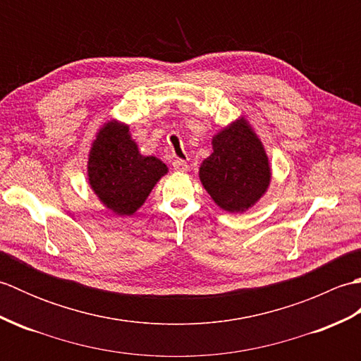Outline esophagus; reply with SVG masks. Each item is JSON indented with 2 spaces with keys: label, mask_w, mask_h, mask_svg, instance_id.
Listing matches in <instances>:
<instances>
[{
  "label": "esophagus",
  "mask_w": 361,
  "mask_h": 361,
  "mask_svg": "<svg viewBox=\"0 0 361 361\" xmlns=\"http://www.w3.org/2000/svg\"><path fill=\"white\" fill-rule=\"evenodd\" d=\"M172 166H173V169L175 171H178V172H188V163L185 159H180V158H176V159H173V163H172Z\"/></svg>",
  "instance_id": "1"
}]
</instances>
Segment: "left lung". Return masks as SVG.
<instances>
[{
	"label": "left lung",
	"mask_w": 361,
	"mask_h": 361,
	"mask_svg": "<svg viewBox=\"0 0 361 361\" xmlns=\"http://www.w3.org/2000/svg\"><path fill=\"white\" fill-rule=\"evenodd\" d=\"M198 175L224 211L243 212L260 200L270 186L271 169L247 119L239 118L212 137V153L202 163Z\"/></svg>",
	"instance_id": "left-lung-1"
}]
</instances>
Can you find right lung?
Returning <instances> with one entry per match:
<instances>
[{
    "label": "right lung",
    "mask_w": 361,
    "mask_h": 361,
    "mask_svg": "<svg viewBox=\"0 0 361 361\" xmlns=\"http://www.w3.org/2000/svg\"><path fill=\"white\" fill-rule=\"evenodd\" d=\"M167 166L157 157H144L128 126L106 122L88 155V181L99 200L116 216H132L144 204Z\"/></svg>",
    "instance_id": "1"
}]
</instances>
